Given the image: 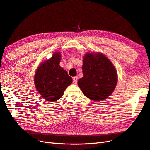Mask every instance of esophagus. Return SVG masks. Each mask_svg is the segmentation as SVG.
Returning <instances> with one entry per match:
<instances>
[{
    "mask_svg": "<svg viewBox=\"0 0 150 150\" xmlns=\"http://www.w3.org/2000/svg\"><path fill=\"white\" fill-rule=\"evenodd\" d=\"M77 81H78V77H77V76H74V77L73 78V82H74V83L75 84H76V83H77Z\"/></svg>",
    "mask_w": 150,
    "mask_h": 150,
    "instance_id": "34e87169",
    "label": "esophagus"
}]
</instances>
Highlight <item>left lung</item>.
Here are the masks:
<instances>
[{
    "instance_id": "1",
    "label": "left lung",
    "mask_w": 150,
    "mask_h": 150,
    "mask_svg": "<svg viewBox=\"0 0 150 150\" xmlns=\"http://www.w3.org/2000/svg\"><path fill=\"white\" fill-rule=\"evenodd\" d=\"M83 61V76L78 81L79 87L90 99L105 100L114 92L117 82L114 65L100 53L85 54Z\"/></svg>"
}]
</instances>
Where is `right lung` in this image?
Instances as JSON below:
<instances>
[{
	"label": "right lung",
	"mask_w": 150,
	"mask_h": 150,
	"mask_svg": "<svg viewBox=\"0 0 150 150\" xmlns=\"http://www.w3.org/2000/svg\"><path fill=\"white\" fill-rule=\"evenodd\" d=\"M60 53L55 52L52 57L38 67L35 75V84L38 92L47 101H57L72 83V78L59 66Z\"/></svg>",
	"instance_id": "1"
}]
</instances>
